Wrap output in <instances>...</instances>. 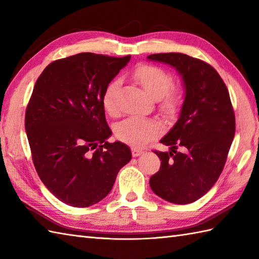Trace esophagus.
<instances>
[{
  "instance_id": "esophagus-1",
  "label": "esophagus",
  "mask_w": 259,
  "mask_h": 259,
  "mask_svg": "<svg viewBox=\"0 0 259 259\" xmlns=\"http://www.w3.org/2000/svg\"><path fill=\"white\" fill-rule=\"evenodd\" d=\"M131 151H133V157H139L140 155H142V150L137 149V148H133Z\"/></svg>"
}]
</instances>
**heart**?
I'll list each match as a JSON object with an SVG mask.
<instances>
[{"label":"heart","instance_id":"obj_1","mask_svg":"<svg viewBox=\"0 0 259 259\" xmlns=\"http://www.w3.org/2000/svg\"><path fill=\"white\" fill-rule=\"evenodd\" d=\"M135 79L139 82L146 92L153 99L160 100V108L167 115L174 114L180 106L181 95L176 88H170L172 78L166 70L156 65L142 64L135 71ZM120 87V80L110 82L103 92L102 106L106 112L114 115L118 107L114 102V93ZM161 125L158 121L148 118L129 117L121 121L114 129L115 137L131 146H142L160 134Z\"/></svg>","mask_w":259,"mask_h":259}]
</instances>
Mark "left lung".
I'll list each match as a JSON object with an SVG mask.
<instances>
[{"mask_svg": "<svg viewBox=\"0 0 259 259\" xmlns=\"http://www.w3.org/2000/svg\"><path fill=\"white\" fill-rule=\"evenodd\" d=\"M147 59L175 68L185 89L177 122L160 140L170 151H155L161 166L149 184L169 202H194L219 178L234 139L235 114L227 87L211 65L187 54L158 53Z\"/></svg>", "mask_w": 259, "mask_h": 259, "instance_id": "1", "label": "left lung"}]
</instances>
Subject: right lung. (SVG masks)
Segmentation results:
<instances>
[{"label": "right lung", "mask_w": 259, "mask_h": 259, "mask_svg": "<svg viewBox=\"0 0 259 259\" xmlns=\"http://www.w3.org/2000/svg\"><path fill=\"white\" fill-rule=\"evenodd\" d=\"M130 56L83 52L57 60L36 80L25 112V131L38 177L60 201L83 208L102 200L130 148L112 135L103 92Z\"/></svg>", "instance_id": "add662e5"}]
</instances>
